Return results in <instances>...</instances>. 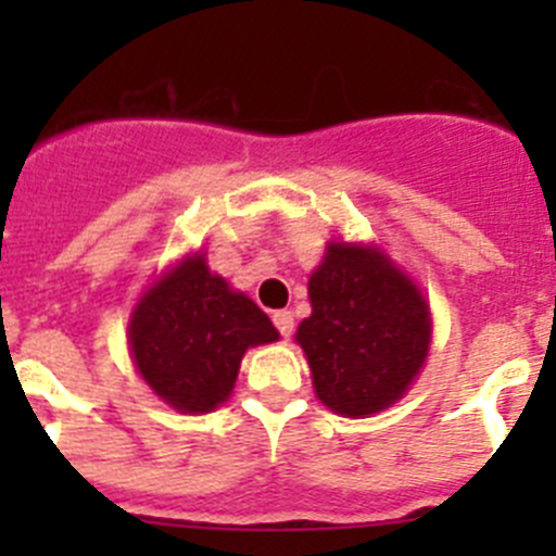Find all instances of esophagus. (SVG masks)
Listing matches in <instances>:
<instances>
[{
    "label": "esophagus",
    "mask_w": 556,
    "mask_h": 556,
    "mask_svg": "<svg viewBox=\"0 0 556 556\" xmlns=\"http://www.w3.org/2000/svg\"><path fill=\"white\" fill-rule=\"evenodd\" d=\"M274 325H277V330L279 333L285 336V339H288L290 333H293V328H295V319H293V312H288V309H279V312H274Z\"/></svg>",
    "instance_id": "esophagus-1"
}]
</instances>
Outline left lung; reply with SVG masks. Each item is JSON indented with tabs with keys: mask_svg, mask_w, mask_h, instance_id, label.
<instances>
[{
	"mask_svg": "<svg viewBox=\"0 0 556 556\" xmlns=\"http://www.w3.org/2000/svg\"><path fill=\"white\" fill-rule=\"evenodd\" d=\"M312 314L295 341L319 401L361 419L406 395L430 350V309L379 247L330 242L309 277Z\"/></svg>",
	"mask_w": 556,
	"mask_h": 556,
	"instance_id": "obj_1",
	"label": "left lung"
}]
</instances>
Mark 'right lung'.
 Wrapping results in <instances>:
<instances>
[{
    "instance_id": "add662e5",
    "label": "right lung",
    "mask_w": 556,
    "mask_h": 556,
    "mask_svg": "<svg viewBox=\"0 0 556 556\" xmlns=\"http://www.w3.org/2000/svg\"><path fill=\"white\" fill-rule=\"evenodd\" d=\"M277 339L266 312L212 274L204 252L169 268L128 319L134 366L182 414L215 412L233 392L244 352Z\"/></svg>"
}]
</instances>
